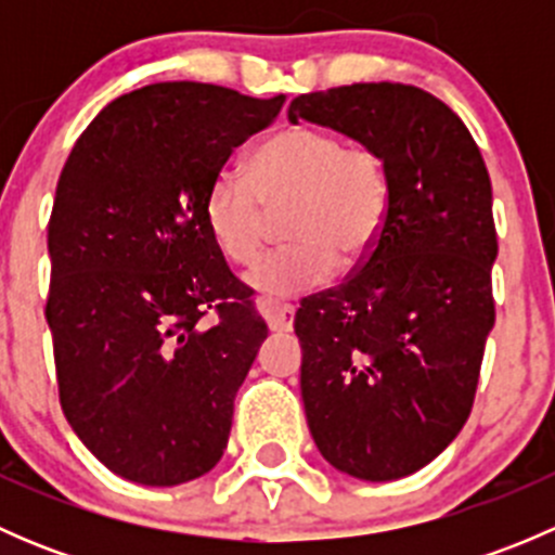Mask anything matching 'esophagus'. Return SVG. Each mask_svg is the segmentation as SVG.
Masks as SVG:
<instances>
[{
  "label": "esophagus",
  "mask_w": 555,
  "mask_h": 555,
  "mask_svg": "<svg viewBox=\"0 0 555 555\" xmlns=\"http://www.w3.org/2000/svg\"><path fill=\"white\" fill-rule=\"evenodd\" d=\"M262 317H266V324L271 333H287L295 324L293 306H266V309H262Z\"/></svg>",
  "instance_id": "34e87169"
}]
</instances>
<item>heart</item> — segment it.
<instances>
[{
	"label": "heart",
	"mask_w": 555,
	"mask_h": 555,
	"mask_svg": "<svg viewBox=\"0 0 555 555\" xmlns=\"http://www.w3.org/2000/svg\"><path fill=\"white\" fill-rule=\"evenodd\" d=\"M284 206L289 244L246 273L262 300L309 293L335 262L354 268L371 255L389 220V166L365 142H344L324 128H284L255 150L249 177L217 173L204 201L206 228L228 260L249 266L266 242L268 211Z\"/></svg>",
	"instance_id": "obj_1"
}]
</instances>
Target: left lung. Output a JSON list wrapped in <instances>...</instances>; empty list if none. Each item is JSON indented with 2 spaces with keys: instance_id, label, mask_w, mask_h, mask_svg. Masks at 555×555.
Listing matches in <instances>:
<instances>
[{
  "instance_id": "8db88e82",
  "label": "left lung",
  "mask_w": 555,
  "mask_h": 555,
  "mask_svg": "<svg viewBox=\"0 0 555 555\" xmlns=\"http://www.w3.org/2000/svg\"><path fill=\"white\" fill-rule=\"evenodd\" d=\"M287 115L371 144L389 166L382 238L344 284L300 300L295 333L319 453L351 478H405L473 411L494 327L489 171L456 112L416 86L304 93Z\"/></svg>"
}]
</instances>
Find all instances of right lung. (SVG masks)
Here are the masks:
<instances>
[{"instance_id": "add662e5", "label": "right lung", "mask_w": 555, "mask_h": 555, "mask_svg": "<svg viewBox=\"0 0 555 555\" xmlns=\"http://www.w3.org/2000/svg\"><path fill=\"white\" fill-rule=\"evenodd\" d=\"M209 82L115 99L72 147L48 222L55 382L66 422L120 478L177 486L220 462L268 327L204 201L282 112Z\"/></svg>"}]
</instances>
